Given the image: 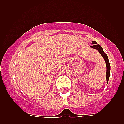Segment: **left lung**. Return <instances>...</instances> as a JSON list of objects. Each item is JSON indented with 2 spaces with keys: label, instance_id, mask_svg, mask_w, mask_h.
Wrapping results in <instances>:
<instances>
[{
  "label": "left lung",
  "instance_id": "8db88e82",
  "mask_svg": "<svg viewBox=\"0 0 124 124\" xmlns=\"http://www.w3.org/2000/svg\"><path fill=\"white\" fill-rule=\"evenodd\" d=\"M92 44L93 45L91 46V48L94 49H96L97 51H99V53L101 54V55L104 58L105 60V62H106V68H107V71H106V80H107V83H108L109 79V76H110V63H109V58L107 57V54L104 52L103 51L102 48L101 47V46L99 45V44H97V42L95 41H92Z\"/></svg>",
  "mask_w": 124,
  "mask_h": 124
}]
</instances>
